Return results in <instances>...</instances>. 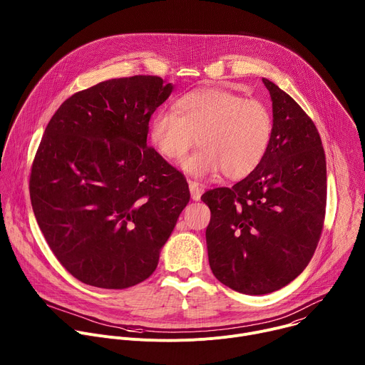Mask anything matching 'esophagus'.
<instances>
[{
    "mask_svg": "<svg viewBox=\"0 0 365 365\" xmlns=\"http://www.w3.org/2000/svg\"><path fill=\"white\" fill-rule=\"evenodd\" d=\"M189 190H190V196L193 200H199L202 196V192H203L202 186L193 180H189Z\"/></svg>",
    "mask_w": 365,
    "mask_h": 365,
    "instance_id": "esophagus-1",
    "label": "esophagus"
}]
</instances>
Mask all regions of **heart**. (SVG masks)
Segmentation results:
<instances>
[{"label": "heart", "instance_id": "1", "mask_svg": "<svg viewBox=\"0 0 365 365\" xmlns=\"http://www.w3.org/2000/svg\"><path fill=\"white\" fill-rule=\"evenodd\" d=\"M274 131L267 103L224 89L203 88L175 103V113L160 111L150 124L153 147L169 162H180L196 138L202 147L183 163L196 178L238 180L251 175L266 158Z\"/></svg>", "mask_w": 365, "mask_h": 365}]
</instances>
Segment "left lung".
Instances as JSON below:
<instances>
[{
	"mask_svg": "<svg viewBox=\"0 0 365 365\" xmlns=\"http://www.w3.org/2000/svg\"><path fill=\"white\" fill-rule=\"evenodd\" d=\"M274 131L266 158L232 187L202 195L210 206L207 258L214 276L244 294H266L294 280L321 238L327 162L321 135L299 103L263 79Z\"/></svg>",
	"mask_w": 365,
	"mask_h": 365,
	"instance_id": "1",
	"label": "left lung"
}]
</instances>
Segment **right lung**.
Segmentation results:
<instances>
[{
  "label": "right lung",
  "mask_w": 365,
  "mask_h": 365,
  "mask_svg": "<svg viewBox=\"0 0 365 365\" xmlns=\"http://www.w3.org/2000/svg\"><path fill=\"white\" fill-rule=\"evenodd\" d=\"M173 85L159 76L101 82L48 121L30 175L37 224L79 282L127 289L150 277L190 199L185 176L147 145Z\"/></svg>",
  "instance_id": "add662e5"
}]
</instances>
